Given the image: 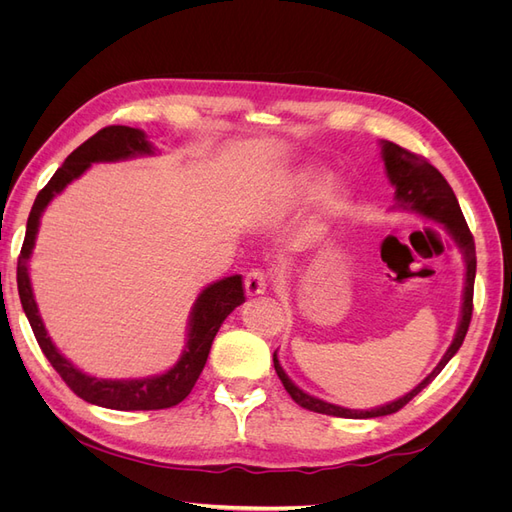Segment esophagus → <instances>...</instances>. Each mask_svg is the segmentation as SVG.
<instances>
[{
  "mask_svg": "<svg viewBox=\"0 0 512 512\" xmlns=\"http://www.w3.org/2000/svg\"><path fill=\"white\" fill-rule=\"evenodd\" d=\"M267 290V275L262 269H252L245 275V292L247 297H256V294H262Z\"/></svg>",
  "mask_w": 512,
  "mask_h": 512,
  "instance_id": "obj_1",
  "label": "esophagus"
}]
</instances>
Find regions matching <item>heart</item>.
I'll return each instance as SVG.
<instances>
[{
    "instance_id": "b5f03b06",
    "label": "heart",
    "mask_w": 512,
    "mask_h": 512,
    "mask_svg": "<svg viewBox=\"0 0 512 512\" xmlns=\"http://www.w3.org/2000/svg\"><path fill=\"white\" fill-rule=\"evenodd\" d=\"M327 188V179L316 168H305L297 177V190L303 198H316ZM327 205L331 211H344L346 209V196L342 192H331L327 198Z\"/></svg>"
}]
</instances>
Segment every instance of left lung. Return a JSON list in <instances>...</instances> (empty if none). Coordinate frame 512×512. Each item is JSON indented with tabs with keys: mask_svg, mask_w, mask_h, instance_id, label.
Instances as JSON below:
<instances>
[{
	"mask_svg": "<svg viewBox=\"0 0 512 512\" xmlns=\"http://www.w3.org/2000/svg\"><path fill=\"white\" fill-rule=\"evenodd\" d=\"M382 160H384V168H386V177H389V181L395 185L397 209L414 211L431 222L442 224L448 232H451L453 239L461 247L463 262H466V288H463L459 327H457L453 344L448 346V350L444 352L442 361L433 367L431 374L421 384L414 386V389L410 393H406L404 397H399V399L391 401V404L374 408V410H348L342 406L329 404V401H322L318 397L307 395L286 376V371L282 369L280 361H277V352H273V367L277 371V376H280L284 389L305 410L329 414V416H342V418H376V416H386V414H393V412L401 410L408 404V401H412L433 378L440 374L448 361L453 359L455 352L461 348L463 339H466V333L470 327L472 309H474L472 299H474V277H476V247H474V237L466 224V218H463L453 188L448 185V181L442 177V173L436 166L391 141H382Z\"/></svg>",
	"mask_w": 512,
	"mask_h": 512,
	"instance_id": "8db88e82",
	"label": "left lung"
}]
</instances>
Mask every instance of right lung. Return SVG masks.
<instances>
[{
    "mask_svg": "<svg viewBox=\"0 0 512 512\" xmlns=\"http://www.w3.org/2000/svg\"><path fill=\"white\" fill-rule=\"evenodd\" d=\"M153 147L147 141L143 130L128 128V126H108L96 132L87 141L76 147L66 162L57 168V173L51 181L38 192L32 213L27 218L25 241L21 247L19 265H17V286L23 312L32 324V331L38 339V346L42 348L44 356L49 359L53 369L61 376L70 389L81 399L111 410H164L173 408L190 395L194 384L203 371L207 356L213 344V337L218 335L222 322L232 309L239 307L245 301L243 294V280L241 275L224 277V280L207 286L198 294V299L192 307L190 314V333L188 344L181 354V359L160 376H151L143 380H102L83 374L76 369L64 354H61L55 344L51 342L49 333H46L42 318L38 314V305L34 299L32 282H29L27 260L32 256L40 215L46 205L66 188L70 181L81 177L85 170L94 162H117L128 160L134 156H151Z\"/></svg>",
    "mask_w": 512,
    "mask_h": 512,
    "instance_id": "1",
    "label": "right lung"
}]
</instances>
